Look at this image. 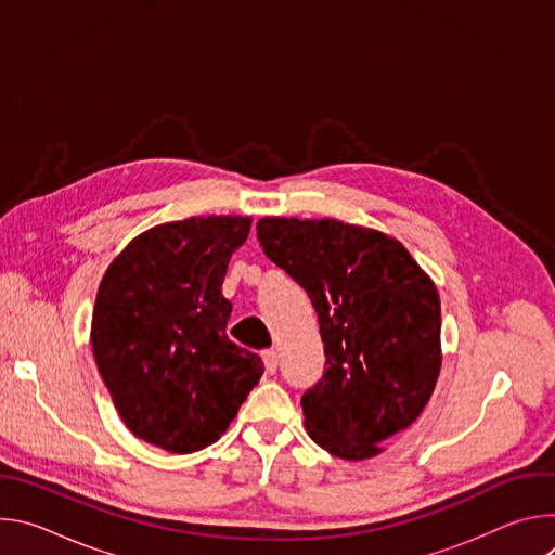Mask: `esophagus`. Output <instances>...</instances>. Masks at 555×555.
<instances>
[{
    "label": "esophagus",
    "mask_w": 555,
    "mask_h": 555,
    "mask_svg": "<svg viewBox=\"0 0 555 555\" xmlns=\"http://www.w3.org/2000/svg\"><path fill=\"white\" fill-rule=\"evenodd\" d=\"M261 358H263V362H266V371H268V373H276V369H279V356H276V351H274V349H266V351L261 353Z\"/></svg>",
    "instance_id": "1"
}]
</instances>
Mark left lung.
<instances>
[{"instance_id": "1", "label": "left lung", "mask_w": 555, "mask_h": 555, "mask_svg": "<svg viewBox=\"0 0 555 555\" xmlns=\"http://www.w3.org/2000/svg\"><path fill=\"white\" fill-rule=\"evenodd\" d=\"M257 236L319 313L327 369L300 398L309 437L347 461L379 454L439 377L435 283L398 240L338 219L263 217Z\"/></svg>"}]
</instances>
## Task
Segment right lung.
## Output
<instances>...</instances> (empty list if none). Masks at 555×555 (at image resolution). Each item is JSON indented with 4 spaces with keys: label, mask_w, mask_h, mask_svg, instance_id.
I'll return each instance as SVG.
<instances>
[{
    "label": "right lung",
    "mask_w": 555,
    "mask_h": 555,
    "mask_svg": "<svg viewBox=\"0 0 555 555\" xmlns=\"http://www.w3.org/2000/svg\"><path fill=\"white\" fill-rule=\"evenodd\" d=\"M250 217L155 225L107 268L92 315L99 373L127 428L173 454L215 443L263 375L225 336L221 283Z\"/></svg>",
    "instance_id": "add662e5"
}]
</instances>
